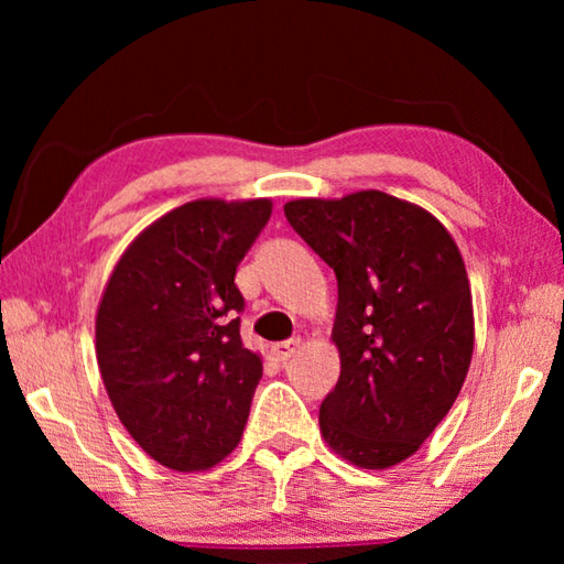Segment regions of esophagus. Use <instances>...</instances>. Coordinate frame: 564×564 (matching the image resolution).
Masks as SVG:
<instances>
[{"label":"esophagus","mask_w":564,"mask_h":564,"mask_svg":"<svg viewBox=\"0 0 564 564\" xmlns=\"http://www.w3.org/2000/svg\"><path fill=\"white\" fill-rule=\"evenodd\" d=\"M299 348H301V338H289V340L275 343L271 350H273V356L279 358V360H289L291 356H295V352H299Z\"/></svg>","instance_id":"esophagus-1"}]
</instances>
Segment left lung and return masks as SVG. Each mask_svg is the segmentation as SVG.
<instances>
[{
  "mask_svg": "<svg viewBox=\"0 0 564 564\" xmlns=\"http://www.w3.org/2000/svg\"><path fill=\"white\" fill-rule=\"evenodd\" d=\"M283 212L338 281L340 378L321 403V433L368 470L405 460L453 408L470 368L463 256L435 216L383 191L301 198Z\"/></svg>",
  "mask_w": 564,
  "mask_h": 564,
  "instance_id": "1",
  "label": "left lung"
}]
</instances>
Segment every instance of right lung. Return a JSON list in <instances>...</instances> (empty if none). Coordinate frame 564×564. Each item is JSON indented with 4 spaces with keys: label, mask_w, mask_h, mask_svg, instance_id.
I'll return each mask as SVG.
<instances>
[{
    "label": "right lung",
    "mask_w": 564,
    "mask_h": 564,
    "mask_svg": "<svg viewBox=\"0 0 564 564\" xmlns=\"http://www.w3.org/2000/svg\"><path fill=\"white\" fill-rule=\"evenodd\" d=\"M271 202H191L151 224L97 313L99 370L123 427L161 465L206 470L241 441L261 358L243 348L238 263Z\"/></svg>",
    "instance_id": "1"
}]
</instances>
